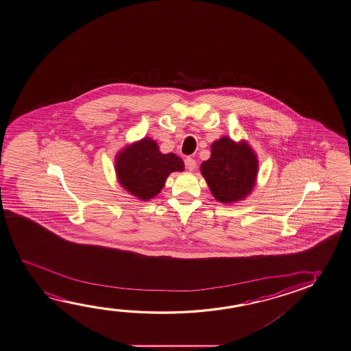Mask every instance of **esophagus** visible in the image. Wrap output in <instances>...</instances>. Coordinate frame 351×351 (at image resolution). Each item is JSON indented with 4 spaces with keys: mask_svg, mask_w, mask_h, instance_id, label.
Returning a JSON list of instances; mask_svg holds the SVG:
<instances>
[{
    "mask_svg": "<svg viewBox=\"0 0 351 351\" xmlns=\"http://www.w3.org/2000/svg\"><path fill=\"white\" fill-rule=\"evenodd\" d=\"M184 165H186L187 170L193 171L194 169L197 168V162L194 160L193 158L187 157L184 159Z\"/></svg>",
    "mask_w": 351,
    "mask_h": 351,
    "instance_id": "1",
    "label": "esophagus"
}]
</instances>
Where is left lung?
I'll use <instances>...</instances> for the list:
<instances>
[{"label":"left lung","instance_id":"left-lung-1","mask_svg":"<svg viewBox=\"0 0 351 351\" xmlns=\"http://www.w3.org/2000/svg\"><path fill=\"white\" fill-rule=\"evenodd\" d=\"M200 171L216 200L235 203L252 192L258 159L246 141L235 143L223 136L211 143V157L202 162Z\"/></svg>","mask_w":351,"mask_h":351}]
</instances>
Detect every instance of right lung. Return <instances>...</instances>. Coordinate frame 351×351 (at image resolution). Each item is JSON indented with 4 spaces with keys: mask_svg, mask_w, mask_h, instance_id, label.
Returning <instances> with one entry per match:
<instances>
[{
    "mask_svg": "<svg viewBox=\"0 0 351 351\" xmlns=\"http://www.w3.org/2000/svg\"><path fill=\"white\" fill-rule=\"evenodd\" d=\"M183 170L181 158L175 153L162 154L149 137L129 145L116 156L118 182L143 202L159 194L170 173Z\"/></svg>",
    "mask_w": 351,
    "mask_h": 351,
    "instance_id": "right-lung-1",
    "label": "right lung"
}]
</instances>
